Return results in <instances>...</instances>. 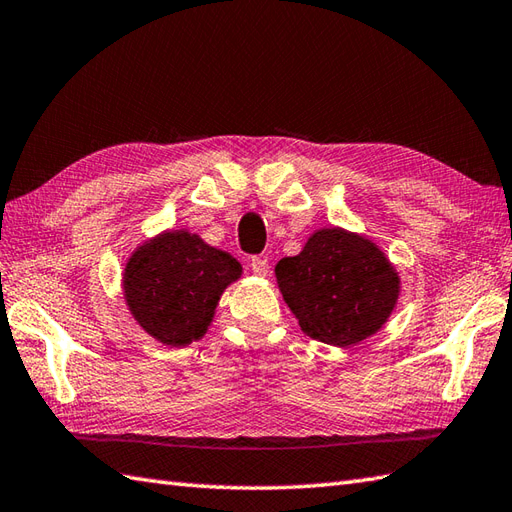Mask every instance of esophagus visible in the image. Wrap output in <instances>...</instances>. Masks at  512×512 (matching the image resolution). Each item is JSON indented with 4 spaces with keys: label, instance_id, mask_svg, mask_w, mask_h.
Wrapping results in <instances>:
<instances>
[{
    "label": "esophagus",
    "instance_id": "34e87169",
    "mask_svg": "<svg viewBox=\"0 0 512 512\" xmlns=\"http://www.w3.org/2000/svg\"><path fill=\"white\" fill-rule=\"evenodd\" d=\"M249 269H252L256 276H267L269 274V260L265 256H252V260H249Z\"/></svg>",
    "mask_w": 512,
    "mask_h": 512
}]
</instances>
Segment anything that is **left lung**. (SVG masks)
I'll use <instances>...</instances> for the list:
<instances>
[{
	"mask_svg": "<svg viewBox=\"0 0 512 512\" xmlns=\"http://www.w3.org/2000/svg\"><path fill=\"white\" fill-rule=\"evenodd\" d=\"M282 298L302 331L333 346L377 333L399 298V276L368 238L339 227L315 232L276 265Z\"/></svg>",
	"mask_w": 512,
	"mask_h": 512,
	"instance_id": "8db88e82",
	"label": "left lung"
}]
</instances>
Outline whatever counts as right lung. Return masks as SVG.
Here are the masks:
<instances>
[{
  "mask_svg": "<svg viewBox=\"0 0 512 512\" xmlns=\"http://www.w3.org/2000/svg\"><path fill=\"white\" fill-rule=\"evenodd\" d=\"M241 276L236 260L197 234L166 232L142 245L124 269L135 320L166 346H186L208 331L223 289Z\"/></svg>",
  "mask_w": 512,
  "mask_h": 512,
  "instance_id": "right-lung-1",
  "label": "right lung"
}]
</instances>
